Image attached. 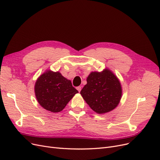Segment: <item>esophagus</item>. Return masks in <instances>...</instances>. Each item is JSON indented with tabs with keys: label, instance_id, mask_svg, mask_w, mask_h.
Segmentation results:
<instances>
[{
	"label": "esophagus",
	"instance_id": "1",
	"mask_svg": "<svg viewBox=\"0 0 160 160\" xmlns=\"http://www.w3.org/2000/svg\"><path fill=\"white\" fill-rule=\"evenodd\" d=\"M76 89L78 90V91L79 92H80V91H81V90H82V88H81V86H78V87L76 88Z\"/></svg>",
	"mask_w": 160,
	"mask_h": 160
}]
</instances>
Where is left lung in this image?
Instances as JSON below:
<instances>
[{
    "label": "left lung",
    "instance_id": "obj_1",
    "mask_svg": "<svg viewBox=\"0 0 160 160\" xmlns=\"http://www.w3.org/2000/svg\"><path fill=\"white\" fill-rule=\"evenodd\" d=\"M86 80L80 94L93 111L104 114L117 107L122 97V87L119 78L110 69L92 72Z\"/></svg>",
    "mask_w": 160,
    "mask_h": 160
}]
</instances>
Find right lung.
<instances>
[{"label": "right lung", "mask_w": 160, "mask_h": 160, "mask_svg": "<svg viewBox=\"0 0 160 160\" xmlns=\"http://www.w3.org/2000/svg\"><path fill=\"white\" fill-rule=\"evenodd\" d=\"M34 91L39 105L52 113L61 111L78 93L70 80L64 78L61 72L51 70H47L38 77Z\"/></svg>", "instance_id": "right-lung-1"}]
</instances>
